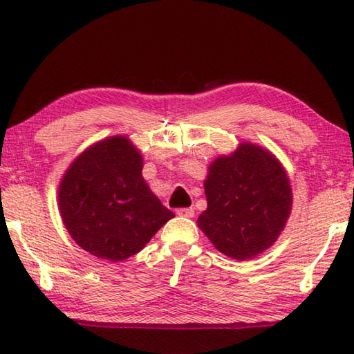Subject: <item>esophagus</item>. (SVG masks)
I'll list each match as a JSON object with an SVG mask.
<instances>
[{
    "mask_svg": "<svg viewBox=\"0 0 354 354\" xmlns=\"http://www.w3.org/2000/svg\"><path fill=\"white\" fill-rule=\"evenodd\" d=\"M176 214L179 215V217L192 218V217H194V214H195V211H194V207H181V209H178V211H176Z\"/></svg>",
    "mask_w": 354,
    "mask_h": 354,
    "instance_id": "esophagus-1",
    "label": "esophagus"
}]
</instances>
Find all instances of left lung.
Here are the masks:
<instances>
[{
    "label": "left lung",
    "mask_w": 354,
    "mask_h": 354,
    "mask_svg": "<svg viewBox=\"0 0 354 354\" xmlns=\"http://www.w3.org/2000/svg\"><path fill=\"white\" fill-rule=\"evenodd\" d=\"M205 192L207 209L196 223L220 253L237 261L270 248L292 211L284 167L270 151L250 142L214 160Z\"/></svg>",
    "instance_id": "8db88e82"
}]
</instances>
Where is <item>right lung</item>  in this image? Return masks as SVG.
<instances>
[{"label":"right lung","mask_w":354,"mask_h":354,"mask_svg":"<svg viewBox=\"0 0 354 354\" xmlns=\"http://www.w3.org/2000/svg\"><path fill=\"white\" fill-rule=\"evenodd\" d=\"M142 167L140 151L124 136L100 140L71 162L59 184V211L82 250L124 261L175 217L148 187Z\"/></svg>","instance_id":"right-lung-1"}]
</instances>
